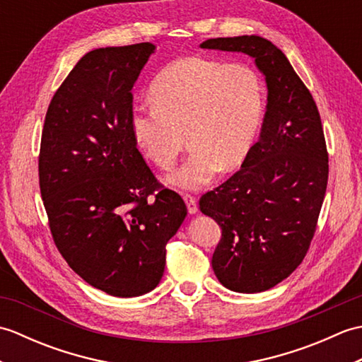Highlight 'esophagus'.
<instances>
[{
    "label": "esophagus",
    "instance_id": "34e87169",
    "mask_svg": "<svg viewBox=\"0 0 362 362\" xmlns=\"http://www.w3.org/2000/svg\"><path fill=\"white\" fill-rule=\"evenodd\" d=\"M183 201L187 204V209L189 214H196L197 213V199L191 194H183Z\"/></svg>",
    "mask_w": 362,
    "mask_h": 362
}]
</instances>
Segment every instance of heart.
Instances as JSON below:
<instances>
[{"label":"heart","instance_id":"1","mask_svg":"<svg viewBox=\"0 0 362 362\" xmlns=\"http://www.w3.org/2000/svg\"><path fill=\"white\" fill-rule=\"evenodd\" d=\"M151 99L130 107L134 140L152 163L166 169L188 136L185 161L168 175L182 189H201L222 166L241 165L264 115V86L253 68L205 57L166 65L152 81Z\"/></svg>","mask_w":362,"mask_h":362}]
</instances>
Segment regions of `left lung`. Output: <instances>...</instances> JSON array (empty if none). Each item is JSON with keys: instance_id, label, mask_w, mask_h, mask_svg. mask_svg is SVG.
Listing matches in <instances>:
<instances>
[{"instance_id": "obj_1", "label": "left lung", "mask_w": 362, "mask_h": 362, "mask_svg": "<svg viewBox=\"0 0 362 362\" xmlns=\"http://www.w3.org/2000/svg\"><path fill=\"white\" fill-rule=\"evenodd\" d=\"M201 48L247 54L267 86L259 140L240 171L199 201L222 228L211 259L218 280L253 294L289 276L310 249L328 182L324 129L310 90L272 42L219 37Z\"/></svg>"}]
</instances>
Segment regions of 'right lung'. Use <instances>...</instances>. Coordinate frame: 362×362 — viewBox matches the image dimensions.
<instances>
[{
    "label": "right lung",
    "instance_id": "obj_1",
    "mask_svg": "<svg viewBox=\"0 0 362 362\" xmlns=\"http://www.w3.org/2000/svg\"><path fill=\"white\" fill-rule=\"evenodd\" d=\"M152 43L87 52L54 93L38 179L52 240L73 271L115 297L152 291L187 205L165 188L130 129L132 88Z\"/></svg>",
    "mask_w": 362,
    "mask_h": 362
}]
</instances>
